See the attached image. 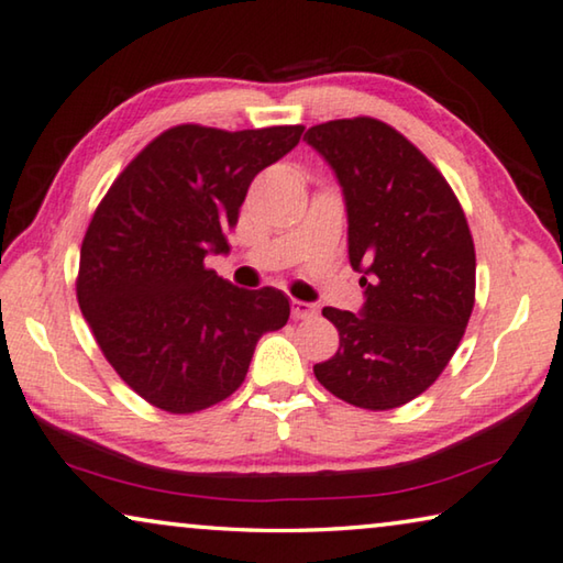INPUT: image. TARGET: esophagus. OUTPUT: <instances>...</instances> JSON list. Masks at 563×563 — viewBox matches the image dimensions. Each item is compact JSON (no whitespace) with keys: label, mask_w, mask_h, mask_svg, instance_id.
Listing matches in <instances>:
<instances>
[{"label":"esophagus","mask_w":563,"mask_h":563,"mask_svg":"<svg viewBox=\"0 0 563 563\" xmlns=\"http://www.w3.org/2000/svg\"><path fill=\"white\" fill-rule=\"evenodd\" d=\"M317 305H311V301H301V299H291V317L294 319H311L317 317Z\"/></svg>","instance_id":"1"}]
</instances>
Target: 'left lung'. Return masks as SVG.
Here are the masks:
<instances>
[{
	"mask_svg": "<svg viewBox=\"0 0 563 563\" xmlns=\"http://www.w3.org/2000/svg\"><path fill=\"white\" fill-rule=\"evenodd\" d=\"M305 141L334 170L365 305L324 307L340 332L314 375L340 400L393 410L435 383L475 301V249L453 188L408 137L375 118L330 120Z\"/></svg>",
	"mask_w": 563,
	"mask_h": 563,
	"instance_id": "1",
	"label": "left lung"
}]
</instances>
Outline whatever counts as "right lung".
Instances as JSON below:
<instances>
[{
  "mask_svg": "<svg viewBox=\"0 0 563 563\" xmlns=\"http://www.w3.org/2000/svg\"><path fill=\"white\" fill-rule=\"evenodd\" d=\"M301 133L170 128L128 163L95 211L77 301L106 360L155 408L186 415L227 400L262 334L287 324V294L239 289L203 262L229 254L227 231L256 173Z\"/></svg>",
  "mask_w": 563,
  "mask_h": 563,
  "instance_id": "obj_1",
  "label": "right lung"
}]
</instances>
